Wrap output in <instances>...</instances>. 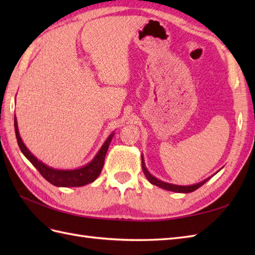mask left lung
I'll use <instances>...</instances> for the list:
<instances>
[{"label": "left lung", "mask_w": 255, "mask_h": 255, "mask_svg": "<svg viewBox=\"0 0 255 255\" xmlns=\"http://www.w3.org/2000/svg\"><path fill=\"white\" fill-rule=\"evenodd\" d=\"M141 163H142V171L144 173V175H145V177L148 178V181L151 184H153V185H155V186H159L161 188L166 189V191H171V192H177V193H191V192H194L195 189H197L202 185H204V184L210 178V177H208V178H206V180H204L203 182L197 183V184H194V185H189V186L174 185V184L162 182V181L158 180V178H156V177H154L153 175H151L150 173H149V171L147 170V167H145V165H144L143 156H141Z\"/></svg>", "instance_id": "left-lung-1"}]
</instances>
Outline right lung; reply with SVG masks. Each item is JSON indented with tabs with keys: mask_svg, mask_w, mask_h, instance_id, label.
<instances>
[{
	"mask_svg": "<svg viewBox=\"0 0 255 255\" xmlns=\"http://www.w3.org/2000/svg\"><path fill=\"white\" fill-rule=\"evenodd\" d=\"M14 127L16 139H17L18 147L21 152H23L26 158L30 161V163L39 171V173L45 180L51 183L52 185L58 187H79L94 182L97 176L101 174L103 165H104L105 155L114 137V132H112L110 134V137L106 139L104 144L102 145L99 152L95 155V158L92 160L90 163L75 170H57L42 163L41 161L38 160L35 155H32L30 153V151L26 148V145L21 141V138L19 136L16 116L14 117Z\"/></svg>",
	"mask_w": 255,
	"mask_h": 255,
	"instance_id": "1",
	"label": "right lung"
}]
</instances>
